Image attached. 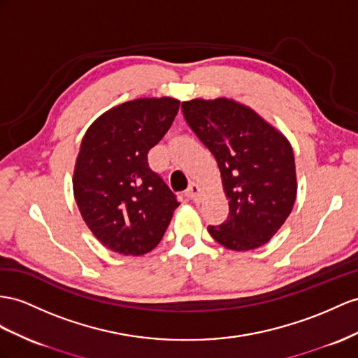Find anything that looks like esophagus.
<instances>
[{
  "mask_svg": "<svg viewBox=\"0 0 358 358\" xmlns=\"http://www.w3.org/2000/svg\"><path fill=\"white\" fill-rule=\"evenodd\" d=\"M186 196L192 201H199L201 196H203V190H201L199 185H196V182H192V185H189L187 190H186Z\"/></svg>",
  "mask_w": 358,
  "mask_h": 358,
  "instance_id": "esophagus-1",
  "label": "esophagus"
}]
</instances>
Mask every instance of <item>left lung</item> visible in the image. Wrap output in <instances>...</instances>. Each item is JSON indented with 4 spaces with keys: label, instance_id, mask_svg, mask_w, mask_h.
Masks as SVG:
<instances>
[{
    "label": "left lung",
    "instance_id": "left-lung-1",
    "mask_svg": "<svg viewBox=\"0 0 358 358\" xmlns=\"http://www.w3.org/2000/svg\"><path fill=\"white\" fill-rule=\"evenodd\" d=\"M181 110L215 155L230 207L227 221L207 228L210 236L231 251L268 243L296 199L295 157L287 137L234 99L195 98L185 101Z\"/></svg>",
    "mask_w": 358,
    "mask_h": 358
}]
</instances>
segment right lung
<instances>
[{"label": "right lung", "mask_w": 358, "mask_h": 358, "mask_svg": "<svg viewBox=\"0 0 358 358\" xmlns=\"http://www.w3.org/2000/svg\"><path fill=\"white\" fill-rule=\"evenodd\" d=\"M176 98H139L107 110L81 141L74 196L96 239L117 254L143 255L159 245L180 203L148 166V151L168 133Z\"/></svg>", "instance_id": "obj_1"}]
</instances>
